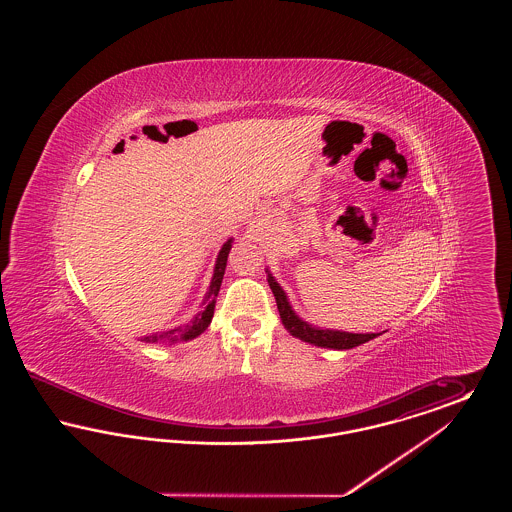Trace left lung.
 <instances>
[{"mask_svg": "<svg viewBox=\"0 0 512 512\" xmlns=\"http://www.w3.org/2000/svg\"><path fill=\"white\" fill-rule=\"evenodd\" d=\"M268 286L274 293L276 305H278V313L282 318L284 328L299 340L309 341L318 347H332V349H351L357 347L365 341L374 340L380 334H349V332H334V330H320L307 322H303L297 317L286 299V293L282 292V288L274 282V278L268 274Z\"/></svg>", "mask_w": 512, "mask_h": 512, "instance_id": "obj_1", "label": "left lung"}]
</instances>
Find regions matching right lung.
Here are the masks:
<instances>
[{"label": "right lung", "mask_w": 512, "mask_h": 512, "mask_svg": "<svg viewBox=\"0 0 512 512\" xmlns=\"http://www.w3.org/2000/svg\"><path fill=\"white\" fill-rule=\"evenodd\" d=\"M230 247H232V240H228L226 244L222 245V249H220L219 259H217V265H215V274H213L209 292H207V297H205V309H203L190 324L178 326V328L169 330V332L151 334V336L142 338V341H146V343H157V345H172V343H176V341L192 340V338L199 336V334L211 324V318H213V313H215V303H217V295H219L220 284H222V276H224V268H226V259H228Z\"/></svg>", "instance_id": "obj_1"}]
</instances>
